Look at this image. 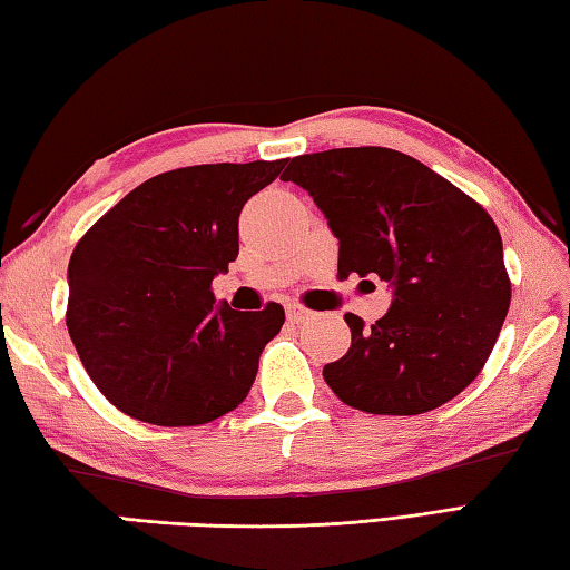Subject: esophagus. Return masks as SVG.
Returning <instances> with one entry per match:
<instances>
[{
  "label": "esophagus",
  "instance_id": "obj_1",
  "mask_svg": "<svg viewBox=\"0 0 570 570\" xmlns=\"http://www.w3.org/2000/svg\"><path fill=\"white\" fill-rule=\"evenodd\" d=\"M285 313H287V320L289 322H305V320H309L313 317V313H309L307 307H303V305H297V303H293V305H287L285 307Z\"/></svg>",
  "mask_w": 570,
  "mask_h": 570
}]
</instances>
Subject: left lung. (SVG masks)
I'll list each match as a JSON object with an SVG mask.
<instances>
[{
    "mask_svg": "<svg viewBox=\"0 0 570 570\" xmlns=\"http://www.w3.org/2000/svg\"><path fill=\"white\" fill-rule=\"evenodd\" d=\"M283 180L325 213L340 273L377 275L392 289L372 327L345 315L352 345L322 370L330 390L354 410L396 416L436 410L466 390L511 303L489 213L416 158L380 146L297 156Z\"/></svg>",
    "mask_w": 570,
    "mask_h": 570,
    "instance_id": "obj_1",
    "label": "left lung"
}]
</instances>
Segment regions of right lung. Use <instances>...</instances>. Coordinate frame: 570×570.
<instances>
[{
  "mask_svg": "<svg viewBox=\"0 0 570 570\" xmlns=\"http://www.w3.org/2000/svg\"><path fill=\"white\" fill-rule=\"evenodd\" d=\"M285 164H208L154 176L73 248L67 327L116 410L158 426H196L248 396L285 309L271 303L238 313L216 303L210 283L238 257L243 206Z\"/></svg>",
  "mask_w": 570,
  "mask_h": 570,
  "instance_id": "obj_1",
  "label": "right lung"
}]
</instances>
